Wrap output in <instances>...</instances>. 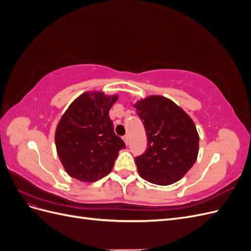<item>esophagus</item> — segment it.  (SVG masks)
<instances>
[{
  "mask_svg": "<svg viewBox=\"0 0 251 251\" xmlns=\"http://www.w3.org/2000/svg\"><path fill=\"white\" fill-rule=\"evenodd\" d=\"M124 141L126 142V144H128V135L124 136Z\"/></svg>",
  "mask_w": 251,
  "mask_h": 251,
  "instance_id": "1",
  "label": "esophagus"
}]
</instances>
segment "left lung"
<instances>
[{
	"label": "left lung",
	"instance_id": "1",
	"mask_svg": "<svg viewBox=\"0 0 251 251\" xmlns=\"http://www.w3.org/2000/svg\"><path fill=\"white\" fill-rule=\"evenodd\" d=\"M134 107L148 137L147 151L135 158L140 177L157 185L175 183L198 156L199 135L194 121L162 96H150Z\"/></svg>",
	"mask_w": 251,
	"mask_h": 251
}]
</instances>
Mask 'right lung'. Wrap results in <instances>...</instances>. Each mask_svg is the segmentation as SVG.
Segmentation results:
<instances>
[{
    "label": "right lung",
    "instance_id": "add662e5",
    "mask_svg": "<svg viewBox=\"0 0 251 251\" xmlns=\"http://www.w3.org/2000/svg\"><path fill=\"white\" fill-rule=\"evenodd\" d=\"M117 96L101 92L83 93L59 120L55 132L57 155L66 172L82 182H95L107 176L126 148L114 133L109 116Z\"/></svg>",
    "mask_w": 251,
    "mask_h": 251
}]
</instances>
